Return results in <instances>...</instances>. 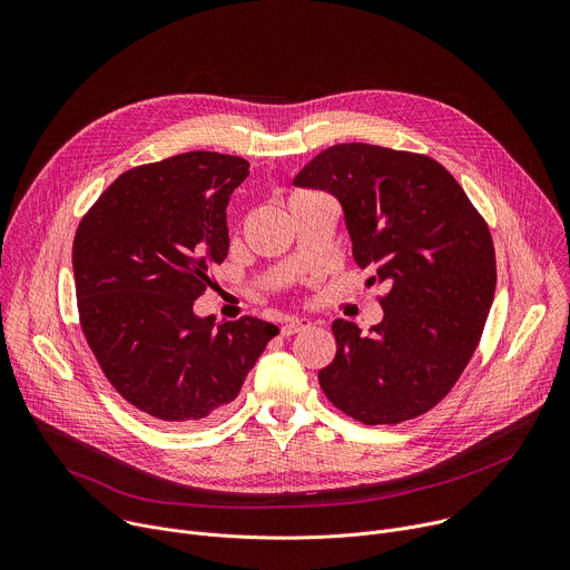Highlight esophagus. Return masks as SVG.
Returning <instances> with one entry per match:
<instances>
[{"instance_id":"obj_1","label":"esophagus","mask_w":570,"mask_h":570,"mask_svg":"<svg viewBox=\"0 0 570 570\" xmlns=\"http://www.w3.org/2000/svg\"><path fill=\"white\" fill-rule=\"evenodd\" d=\"M311 327V320L308 317H288L284 324H282V336H295L304 330Z\"/></svg>"}]
</instances>
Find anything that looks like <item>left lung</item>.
Wrapping results in <instances>:
<instances>
[{
    "label": "left lung",
    "instance_id": "1",
    "mask_svg": "<svg viewBox=\"0 0 570 570\" xmlns=\"http://www.w3.org/2000/svg\"><path fill=\"white\" fill-rule=\"evenodd\" d=\"M295 187L330 191L345 212L352 255L383 284V320L361 334L334 320L336 358L322 392L363 424H399L438 405L482 336L497 291L490 227L433 157L372 144L315 155Z\"/></svg>",
    "mask_w": 570,
    "mask_h": 570
}]
</instances>
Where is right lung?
I'll return each mask as SVG.
<instances>
[{
    "mask_svg": "<svg viewBox=\"0 0 570 570\" xmlns=\"http://www.w3.org/2000/svg\"><path fill=\"white\" fill-rule=\"evenodd\" d=\"M236 155L194 150L121 174L80 220L73 284L80 330L106 379L141 413L196 424L240 392L271 322L194 313L229 248L227 203L248 178Z\"/></svg>",
    "mask_w": 570,
    "mask_h": 570,
    "instance_id": "add662e5",
    "label": "right lung"
}]
</instances>
